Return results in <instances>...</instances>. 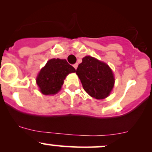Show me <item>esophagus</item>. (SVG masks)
Wrapping results in <instances>:
<instances>
[{
  "instance_id": "1",
  "label": "esophagus",
  "mask_w": 152,
  "mask_h": 152,
  "mask_svg": "<svg viewBox=\"0 0 152 152\" xmlns=\"http://www.w3.org/2000/svg\"><path fill=\"white\" fill-rule=\"evenodd\" d=\"M73 67H74V68L76 70V68H77V67H78V64L77 63L74 64V65H73Z\"/></svg>"
}]
</instances>
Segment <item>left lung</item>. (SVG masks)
<instances>
[{
    "label": "left lung",
    "instance_id": "1",
    "mask_svg": "<svg viewBox=\"0 0 152 152\" xmlns=\"http://www.w3.org/2000/svg\"><path fill=\"white\" fill-rule=\"evenodd\" d=\"M76 73L84 90L94 99H105L114 87L115 78L111 68L105 62L90 56L82 59Z\"/></svg>",
    "mask_w": 152,
    "mask_h": 152
}]
</instances>
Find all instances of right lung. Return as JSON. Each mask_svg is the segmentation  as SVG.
<instances>
[{"instance_id":"obj_1","label":"right lung","mask_w":152,"mask_h":152,"mask_svg":"<svg viewBox=\"0 0 152 152\" xmlns=\"http://www.w3.org/2000/svg\"><path fill=\"white\" fill-rule=\"evenodd\" d=\"M75 72L74 67L69 65L66 59H50L37 76L39 91L43 95L56 94L61 90L67 75Z\"/></svg>"}]
</instances>
